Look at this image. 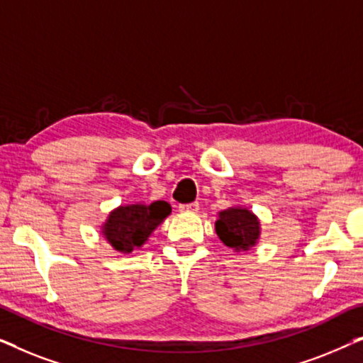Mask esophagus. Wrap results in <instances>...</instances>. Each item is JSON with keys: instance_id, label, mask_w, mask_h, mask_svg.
<instances>
[{"instance_id": "obj_1", "label": "esophagus", "mask_w": 363, "mask_h": 363, "mask_svg": "<svg viewBox=\"0 0 363 363\" xmlns=\"http://www.w3.org/2000/svg\"><path fill=\"white\" fill-rule=\"evenodd\" d=\"M198 208H200L198 201H193V203H185V205H180L178 206V210H180L182 213H196Z\"/></svg>"}]
</instances>
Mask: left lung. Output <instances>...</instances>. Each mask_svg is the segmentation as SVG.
I'll return each mask as SVG.
<instances>
[{"label": "left lung", "mask_w": 363, "mask_h": 363, "mask_svg": "<svg viewBox=\"0 0 363 363\" xmlns=\"http://www.w3.org/2000/svg\"><path fill=\"white\" fill-rule=\"evenodd\" d=\"M216 233L233 250H250L259 238V221L246 208H230L220 213Z\"/></svg>", "instance_id": "8db88e82"}]
</instances>
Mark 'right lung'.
<instances>
[{
	"mask_svg": "<svg viewBox=\"0 0 363 363\" xmlns=\"http://www.w3.org/2000/svg\"><path fill=\"white\" fill-rule=\"evenodd\" d=\"M167 201H153L150 205L121 206L111 213L106 223V238L117 251L130 252L142 246L150 233L170 215Z\"/></svg>",
	"mask_w": 363,
	"mask_h": 363,
	"instance_id": "1",
	"label": "right lung"
}]
</instances>
